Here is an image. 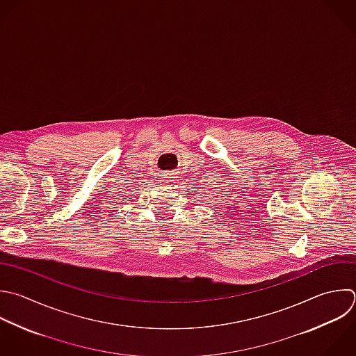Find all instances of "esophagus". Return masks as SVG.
Here are the masks:
<instances>
[{
	"label": "esophagus",
	"instance_id": "34e87169",
	"mask_svg": "<svg viewBox=\"0 0 356 356\" xmlns=\"http://www.w3.org/2000/svg\"><path fill=\"white\" fill-rule=\"evenodd\" d=\"M175 175H177L175 171H165V172H163L160 177L163 178V179H161L163 182H171V179H174Z\"/></svg>",
	"mask_w": 356,
	"mask_h": 356
}]
</instances>
